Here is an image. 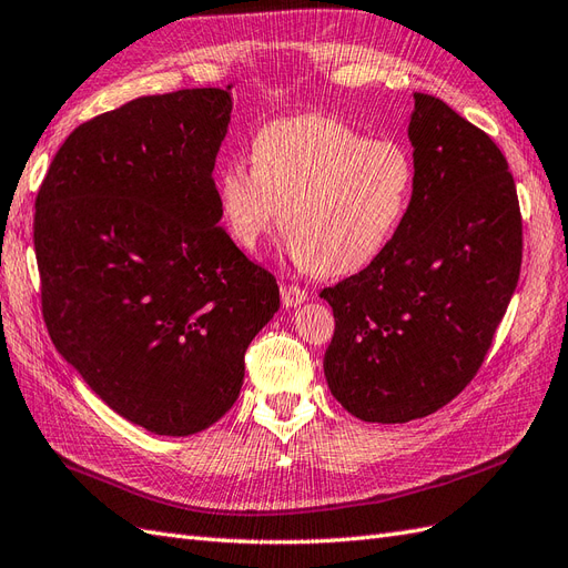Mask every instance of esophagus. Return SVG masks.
<instances>
[{"label":"esophagus","instance_id":"esophagus-1","mask_svg":"<svg viewBox=\"0 0 568 568\" xmlns=\"http://www.w3.org/2000/svg\"><path fill=\"white\" fill-rule=\"evenodd\" d=\"M281 300L285 307H297V304L307 300V290H302L297 285H281Z\"/></svg>","mask_w":568,"mask_h":568}]
</instances>
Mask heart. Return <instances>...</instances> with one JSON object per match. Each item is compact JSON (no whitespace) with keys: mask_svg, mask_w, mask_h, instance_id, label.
I'll return each mask as SVG.
<instances>
[{"mask_svg":"<svg viewBox=\"0 0 568 568\" xmlns=\"http://www.w3.org/2000/svg\"><path fill=\"white\" fill-rule=\"evenodd\" d=\"M252 165L217 172L230 240L256 252L281 211L290 256L316 275L374 264L394 242L415 189V163L400 143L367 139L324 114L261 126Z\"/></svg>","mask_w":568,"mask_h":568,"instance_id":"obj_1","label":"heart"}]
</instances>
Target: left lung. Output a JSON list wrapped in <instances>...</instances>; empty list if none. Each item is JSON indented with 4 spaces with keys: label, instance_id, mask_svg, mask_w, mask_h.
<instances>
[{
    "label": "left lung",
    "instance_id": "1",
    "mask_svg": "<svg viewBox=\"0 0 568 568\" xmlns=\"http://www.w3.org/2000/svg\"><path fill=\"white\" fill-rule=\"evenodd\" d=\"M415 189L388 250L324 287L333 398L365 423L427 417L473 382L518 283L523 221L504 153L444 100L415 93Z\"/></svg>",
    "mask_w": 568,
    "mask_h": 568
}]
</instances>
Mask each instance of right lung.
Returning a JSON list of instances; mask_svg holds the SVG:
<instances>
[{"label":"right lung","mask_w":568,"mask_h":568,"mask_svg":"<svg viewBox=\"0 0 568 568\" xmlns=\"http://www.w3.org/2000/svg\"><path fill=\"white\" fill-rule=\"evenodd\" d=\"M230 112L227 85L98 114L67 136L36 199L50 338L98 398L153 434L217 423L281 307L273 275L217 225Z\"/></svg>","instance_id":"obj_1"}]
</instances>
